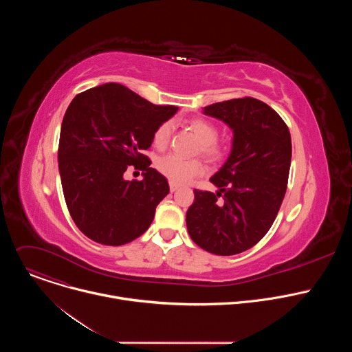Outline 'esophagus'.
Returning <instances> with one entry per match:
<instances>
[{
	"mask_svg": "<svg viewBox=\"0 0 352 352\" xmlns=\"http://www.w3.org/2000/svg\"><path fill=\"white\" fill-rule=\"evenodd\" d=\"M178 188H179V186H178L177 184H174V182H170V190H171V192H175Z\"/></svg>",
	"mask_w": 352,
	"mask_h": 352,
	"instance_id": "34e87169",
	"label": "esophagus"
}]
</instances>
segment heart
I'll use <instances>...</instances> for the list:
<instances>
[{
    "label": "heart",
    "instance_id": "obj_1",
    "mask_svg": "<svg viewBox=\"0 0 352 352\" xmlns=\"http://www.w3.org/2000/svg\"><path fill=\"white\" fill-rule=\"evenodd\" d=\"M189 129L200 142V153L212 160L223 156V147L216 142L219 129L214 124L205 118H193L188 122ZM173 124L163 122L153 133V144L157 148H164L170 143ZM157 170L174 184H185L204 173V164L199 160H184L175 155H167L157 160Z\"/></svg>",
    "mask_w": 352,
    "mask_h": 352
}]
</instances>
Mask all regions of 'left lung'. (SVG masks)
Segmentation results:
<instances>
[{"label":"left lung","instance_id":"left-lung-1","mask_svg":"<svg viewBox=\"0 0 352 352\" xmlns=\"http://www.w3.org/2000/svg\"><path fill=\"white\" fill-rule=\"evenodd\" d=\"M204 113L232 129V147L210 178L219 190H193L186 227L208 252L236 255L256 245L277 217L287 190L291 135L283 118L254 97L214 103Z\"/></svg>","mask_w":352,"mask_h":352}]
</instances>
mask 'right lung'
I'll list each match as a JSON object with an SVG mask.
<instances>
[{
    "label": "right lung",
    "mask_w": 352,
    "mask_h": 352,
    "mask_svg": "<svg viewBox=\"0 0 352 352\" xmlns=\"http://www.w3.org/2000/svg\"><path fill=\"white\" fill-rule=\"evenodd\" d=\"M177 110L150 103L120 83L75 96L61 125L58 168L69 214L87 238L120 246L152 224L170 186L143 150ZM129 165L144 171L142 182L123 178Z\"/></svg>",
    "instance_id": "1"
}]
</instances>
